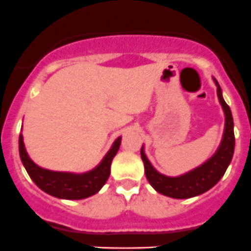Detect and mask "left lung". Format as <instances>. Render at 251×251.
Instances as JSON below:
<instances>
[{"label": "left lung", "instance_id": "left-lung-1", "mask_svg": "<svg viewBox=\"0 0 251 251\" xmlns=\"http://www.w3.org/2000/svg\"><path fill=\"white\" fill-rule=\"evenodd\" d=\"M213 81L217 86L218 100L225 111L226 124L220 147L217 148L216 153L210 159L206 160L200 167L179 175V176H167L164 174H160L153 168L148 158L146 157L143 146L141 148V158L145 164L146 177H147L148 182L152 185L153 189L162 195L169 196L173 199H190L194 196L201 195L210 190L211 187H213L220 181L221 177L225 175L228 165L230 164L235 145L234 123H233L232 111L223 99L220 84L215 78Z\"/></svg>", "mask_w": 251, "mask_h": 251}]
</instances>
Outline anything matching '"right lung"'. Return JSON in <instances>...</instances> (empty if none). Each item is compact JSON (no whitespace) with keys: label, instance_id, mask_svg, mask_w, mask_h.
Wrapping results in <instances>:
<instances>
[{"label":"right lung","instance_id":"1","mask_svg":"<svg viewBox=\"0 0 251 251\" xmlns=\"http://www.w3.org/2000/svg\"><path fill=\"white\" fill-rule=\"evenodd\" d=\"M121 145V136L115 140L109 152L94 169L83 174L53 172L36 165L26 153L23 135H19V155L26 173L35 185L49 195L65 200H82L100 190L110 175L113 158Z\"/></svg>","mask_w":251,"mask_h":251}]
</instances>
